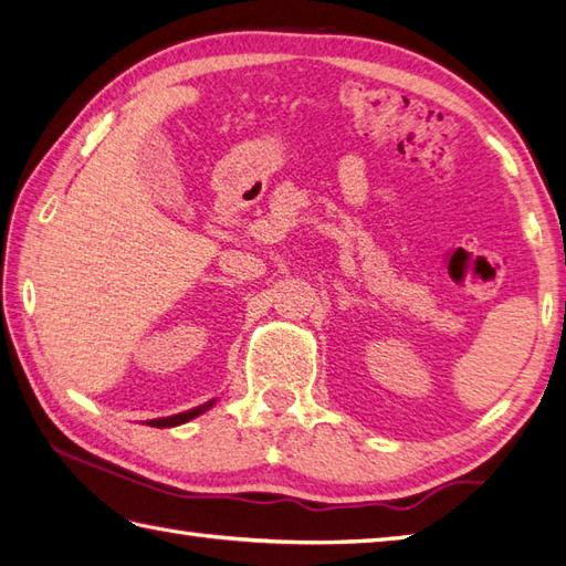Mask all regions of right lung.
Masks as SVG:
<instances>
[{
    "mask_svg": "<svg viewBox=\"0 0 566 566\" xmlns=\"http://www.w3.org/2000/svg\"><path fill=\"white\" fill-rule=\"evenodd\" d=\"M217 402V398L202 402V406L192 408V410H186V412H178V415H168V418H156V420H146L148 428H176V424H182V422H190L192 418H198V415L207 412Z\"/></svg>",
    "mask_w": 566,
    "mask_h": 566,
    "instance_id": "add662e5",
    "label": "right lung"
}]
</instances>
